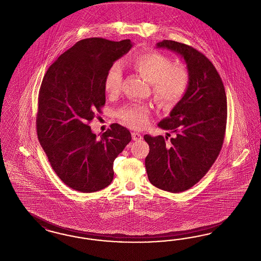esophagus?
Masks as SVG:
<instances>
[{
	"label": "esophagus",
	"mask_w": 261,
	"mask_h": 261,
	"mask_svg": "<svg viewBox=\"0 0 261 261\" xmlns=\"http://www.w3.org/2000/svg\"><path fill=\"white\" fill-rule=\"evenodd\" d=\"M132 139L134 141H141L143 139V136L141 135L140 133H137V132H133L132 133Z\"/></svg>",
	"instance_id": "obj_1"
}]
</instances>
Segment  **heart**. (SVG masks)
I'll return each instance as SVG.
<instances>
[{"label": "heart", "mask_w": 261, "mask_h": 261, "mask_svg": "<svg viewBox=\"0 0 261 261\" xmlns=\"http://www.w3.org/2000/svg\"><path fill=\"white\" fill-rule=\"evenodd\" d=\"M130 66L152 86V94L158 105L171 107L188 90L190 76L188 70L180 65L171 66L170 59L156 51L139 53L130 60ZM122 71L115 63L105 74L104 88L111 95L118 93L121 87ZM149 109L142 105L126 106L119 110L118 116L126 124L141 129L149 118Z\"/></svg>", "instance_id": "b5f03b06"}]
</instances>
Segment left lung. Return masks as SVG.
Masks as SVG:
<instances>
[{"label":"left lung","instance_id":"obj_1","mask_svg":"<svg viewBox=\"0 0 261 261\" xmlns=\"http://www.w3.org/2000/svg\"><path fill=\"white\" fill-rule=\"evenodd\" d=\"M157 48L177 53L187 64L188 90L157 125L176 136L167 143L163 136L145 135L149 146L146 169L157 188L177 193L193 187L212 167L223 144L227 102L215 66L195 48L164 40Z\"/></svg>","mask_w":261,"mask_h":261}]
</instances>
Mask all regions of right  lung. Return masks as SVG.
<instances>
[{
    "label": "right lung",
    "instance_id": "right-lung-1",
    "mask_svg": "<svg viewBox=\"0 0 261 261\" xmlns=\"http://www.w3.org/2000/svg\"><path fill=\"white\" fill-rule=\"evenodd\" d=\"M133 46L130 40L84 39L48 68L39 94L37 132L54 172L73 190L95 192L114 178V161L131 141L115 123L99 139L88 123L106 102L105 74Z\"/></svg>",
    "mask_w": 261,
    "mask_h": 261
}]
</instances>
